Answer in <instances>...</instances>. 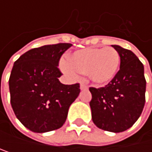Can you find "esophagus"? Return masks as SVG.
Returning a JSON list of instances; mask_svg holds the SVG:
<instances>
[{
  "mask_svg": "<svg viewBox=\"0 0 152 152\" xmlns=\"http://www.w3.org/2000/svg\"><path fill=\"white\" fill-rule=\"evenodd\" d=\"M80 88L81 91H82V90H87V89H88V86L85 84L84 82H81V83H80Z\"/></svg>",
  "mask_w": 152,
  "mask_h": 152,
  "instance_id": "esophagus-1",
  "label": "esophagus"
}]
</instances>
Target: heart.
Returning a JSON list of instances; mask_svg holds the SVG:
<instances>
[{"mask_svg":"<svg viewBox=\"0 0 152 152\" xmlns=\"http://www.w3.org/2000/svg\"><path fill=\"white\" fill-rule=\"evenodd\" d=\"M119 66V52L111 47L79 50L69 56V61L61 62V71L72 79H78L80 73L87 72L90 80L98 85L114 79Z\"/></svg>","mask_w":152,"mask_h":152,"instance_id":"obj_1","label":"heart"}]
</instances>
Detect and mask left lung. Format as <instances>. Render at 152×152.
I'll use <instances>...</instances> for the list:
<instances>
[{"label": "left lung", "instance_id": "8db88e82", "mask_svg": "<svg viewBox=\"0 0 152 152\" xmlns=\"http://www.w3.org/2000/svg\"><path fill=\"white\" fill-rule=\"evenodd\" d=\"M111 46L119 52L120 71L105 87L90 88V106L93 123L117 133L130 129L140 118L145 104L146 80L143 64L132 50Z\"/></svg>", "mask_w": 152, "mask_h": 152}]
</instances>
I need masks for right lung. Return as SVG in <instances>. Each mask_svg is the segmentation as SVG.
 <instances>
[{"label": "right lung", "mask_w": 152, "mask_h": 152, "mask_svg": "<svg viewBox=\"0 0 152 152\" xmlns=\"http://www.w3.org/2000/svg\"><path fill=\"white\" fill-rule=\"evenodd\" d=\"M71 43L44 45L22 54L9 79L11 104L17 119L37 133L60 129L80 94V84L65 85L58 64Z\"/></svg>", "instance_id": "add662e5"}]
</instances>
